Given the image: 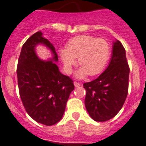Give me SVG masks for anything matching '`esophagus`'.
<instances>
[{"label": "esophagus", "mask_w": 146, "mask_h": 146, "mask_svg": "<svg viewBox=\"0 0 146 146\" xmlns=\"http://www.w3.org/2000/svg\"><path fill=\"white\" fill-rule=\"evenodd\" d=\"M74 87H75V88H77V87H80V86H81V84H80V83H79V82H74Z\"/></svg>", "instance_id": "obj_1"}]
</instances>
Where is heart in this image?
Returning a JSON list of instances; mask_svg holds the SVG:
<instances>
[{
	"label": "heart",
	"instance_id": "b5f03b06",
	"mask_svg": "<svg viewBox=\"0 0 146 146\" xmlns=\"http://www.w3.org/2000/svg\"><path fill=\"white\" fill-rule=\"evenodd\" d=\"M111 53V47L103 38L82 35L72 38L66 44V48L61 49L59 55L66 72L69 73L78 58L80 65L75 72L77 79H82L88 74H99L106 66Z\"/></svg>",
	"mask_w": 146,
	"mask_h": 146
}]
</instances>
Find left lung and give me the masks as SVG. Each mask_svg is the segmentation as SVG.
Returning a JSON list of instances; mask_svg holds the SVG:
<instances>
[{
    "instance_id": "1",
    "label": "left lung",
    "mask_w": 146,
    "mask_h": 146,
    "mask_svg": "<svg viewBox=\"0 0 146 146\" xmlns=\"http://www.w3.org/2000/svg\"><path fill=\"white\" fill-rule=\"evenodd\" d=\"M129 67L122 44L113 42L109 65L96 80L83 84L86 95L85 105L94 121L111 119L123 107L128 94Z\"/></svg>"
}]
</instances>
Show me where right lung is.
<instances>
[{"instance_id":"obj_1","label":"right lung","mask_w":146,"mask_h":146,"mask_svg":"<svg viewBox=\"0 0 146 146\" xmlns=\"http://www.w3.org/2000/svg\"><path fill=\"white\" fill-rule=\"evenodd\" d=\"M43 45L52 53L47 61L37 55L35 47ZM58 61L55 47L38 31L22 47L18 60V87L25 110L34 121L46 126L58 123L64 115L73 81L61 74L55 64Z\"/></svg>"}]
</instances>
